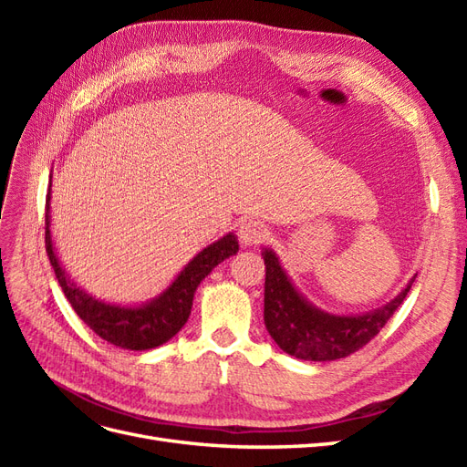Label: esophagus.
I'll return each mask as SVG.
<instances>
[{"label":"esophagus","instance_id":"obj_1","mask_svg":"<svg viewBox=\"0 0 467 467\" xmlns=\"http://www.w3.org/2000/svg\"><path fill=\"white\" fill-rule=\"evenodd\" d=\"M239 239H242L244 245H259L266 239V228L261 222L245 220L239 225Z\"/></svg>","mask_w":467,"mask_h":467}]
</instances>
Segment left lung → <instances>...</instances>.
<instances>
[{
	"label": "left lung",
	"instance_id": "8db88e82",
	"mask_svg": "<svg viewBox=\"0 0 467 467\" xmlns=\"http://www.w3.org/2000/svg\"><path fill=\"white\" fill-rule=\"evenodd\" d=\"M263 259L266 268V331L288 355L314 362L345 358L360 350L366 343H370L395 314V309L401 306L415 282L413 276L401 294L374 312L362 316H331L304 300V296L294 288L271 249L263 251Z\"/></svg>",
	"mask_w": 467,
	"mask_h": 467
}]
</instances>
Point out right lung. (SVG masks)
I'll return each mask as SVG.
<instances>
[{
	"instance_id": "1",
	"label": "right lung",
	"mask_w": 467,
	"mask_h": 467,
	"mask_svg": "<svg viewBox=\"0 0 467 467\" xmlns=\"http://www.w3.org/2000/svg\"><path fill=\"white\" fill-rule=\"evenodd\" d=\"M45 218L47 253L67 302L72 304L83 323L91 327L99 337L105 338L110 345L129 350L155 348L177 335L191 316L194 292L199 288L202 278L208 276L218 263L235 255L239 249L237 237L234 234L223 235L216 244L202 249L199 255L182 268L181 275L173 280V285L161 296H158V298L140 307H124L95 300L93 296L86 294L78 285H74L64 273V268L54 253L50 237V189L47 194Z\"/></svg>"
}]
</instances>
